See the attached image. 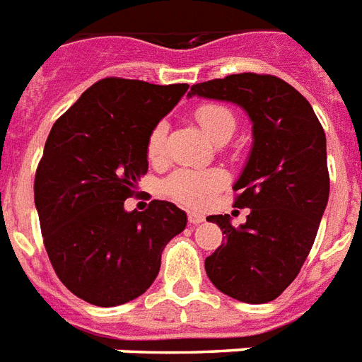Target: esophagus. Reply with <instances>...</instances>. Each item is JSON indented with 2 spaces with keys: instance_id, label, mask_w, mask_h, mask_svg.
<instances>
[{
  "instance_id": "obj_1",
  "label": "esophagus",
  "mask_w": 362,
  "mask_h": 362,
  "mask_svg": "<svg viewBox=\"0 0 362 362\" xmlns=\"http://www.w3.org/2000/svg\"><path fill=\"white\" fill-rule=\"evenodd\" d=\"M187 218H189V224H192V226H198V224H202V222L205 221L204 215H199V213H194V211H190L189 215H187Z\"/></svg>"
}]
</instances>
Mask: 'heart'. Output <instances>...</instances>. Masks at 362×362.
<instances>
[{"label": "heart", "mask_w": 362, "mask_h": 362, "mask_svg": "<svg viewBox=\"0 0 362 362\" xmlns=\"http://www.w3.org/2000/svg\"><path fill=\"white\" fill-rule=\"evenodd\" d=\"M194 117L205 134L216 144L226 141L235 131V115L221 103H204L196 106ZM166 123L160 121L147 136L146 153L151 163H158L164 155ZM224 185V175L218 170H190L181 168L168 175L163 183V192L185 207H204Z\"/></svg>", "instance_id": "b5f03b06"}]
</instances>
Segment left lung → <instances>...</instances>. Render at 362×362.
Here are the masks:
<instances>
[{
  "label": "left lung",
  "instance_id": "8db88e82",
  "mask_svg": "<svg viewBox=\"0 0 362 362\" xmlns=\"http://www.w3.org/2000/svg\"><path fill=\"white\" fill-rule=\"evenodd\" d=\"M190 95L239 104L254 132L252 153L233 187V207L250 213L239 228L228 215L207 216L218 224L224 243L205 258V273L233 299L269 303L299 274L327 207L323 127L310 103L273 74L215 78L194 83Z\"/></svg>",
  "mask_w": 362,
  "mask_h": 362
}]
</instances>
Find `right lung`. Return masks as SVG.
I'll list each match as a JSON object with an SVG mask.
<instances>
[{
    "label": "right lung",
    "mask_w": 362,
    "mask_h": 362,
    "mask_svg": "<svg viewBox=\"0 0 362 362\" xmlns=\"http://www.w3.org/2000/svg\"><path fill=\"white\" fill-rule=\"evenodd\" d=\"M187 89L103 78L46 138L35 173L42 241L57 279L91 305L140 297L157 279L168 241L187 226L170 202L153 199L141 213L123 207L147 173V136Z\"/></svg>",
    "instance_id": "add662e5"
}]
</instances>
